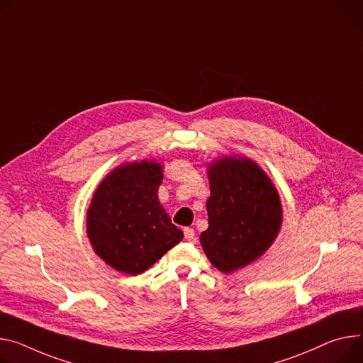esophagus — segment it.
Here are the masks:
<instances>
[{"label": "esophagus", "mask_w": 363, "mask_h": 363, "mask_svg": "<svg viewBox=\"0 0 363 363\" xmlns=\"http://www.w3.org/2000/svg\"><path fill=\"white\" fill-rule=\"evenodd\" d=\"M183 233H184V240H186V241H193V240H194V231H193V228H184Z\"/></svg>", "instance_id": "34e87169"}]
</instances>
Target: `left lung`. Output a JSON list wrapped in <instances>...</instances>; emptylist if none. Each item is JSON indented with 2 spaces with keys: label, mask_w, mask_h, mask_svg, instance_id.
<instances>
[{
  "label": "left lung",
  "mask_w": 363,
  "mask_h": 363,
  "mask_svg": "<svg viewBox=\"0 0 363 363\" xmlns=\"http://www.w3.org/2000/svg\"><path fill=\"white\" fill-rule=\"evenodd\" d=\"M209 227L201 234L206 257L222 273H234L263 256L282 228L277 189L262 167L241 155L208 164Z\"/></svg>",
  "instance_id": "8db88e82"
}]
</instances>
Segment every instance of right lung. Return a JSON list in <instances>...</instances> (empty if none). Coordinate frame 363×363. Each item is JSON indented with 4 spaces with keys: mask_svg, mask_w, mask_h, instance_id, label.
Listing matches in <instances>:
<instances>
[{
    "mask_svg": "<svg viewBox=\"0 0 363 363\" xmlns=\"http://www.w3.org/2000/svg\"><path fill=\"white\" fill-rule=\"evenodd\" d=\"M162 170L155 160L121 164L93 194L87 235L94 253L118 272H145L183 238L158 201Z\"/></svg>",
    "mask_w": 363,
    "mask_h": 363,
    "instance_id": "obj_1",
    "label": "right lung"
}]
</instances>
